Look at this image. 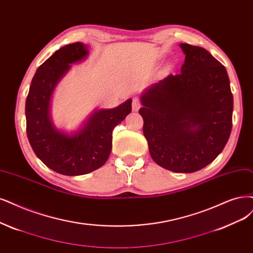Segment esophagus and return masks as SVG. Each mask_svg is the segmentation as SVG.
<instances>
[{
  "label": "esophagus",
  "instance_id": "esophagus-1",
  "mask_svg": "<svg viewBox=\"0 0 253 253\" xmlns=\"http://www.w3.org/2000/svg\"><path fill=\"white\" fill-rule=\"evenodd\" d=\"M142 104H141V101L137 98H134L132 101V110L133 111H137L139 108H141Z\"/></svg>",
  "mask_w": 253,
  "mask_h": 253
}]
</instances>
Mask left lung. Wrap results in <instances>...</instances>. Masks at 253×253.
<instances>
[{
  "label": "left lung",
  "mask_w": 253,
  "mask_h": 253,
  "mask_svg": "<svg viewBox=\"0 0 253 253\" xmlns=\"http://www.w3.org/2000/svg\"><path fill=\"white\" fill-rule=\"evenodd\" d=\"M181 72L142 92L143 132L152 160L193 173L216 160L232 127L233 97L225 67L205 49L180 43Z\"/></svg>",
  "instance_id": "1"
}]
</instances>
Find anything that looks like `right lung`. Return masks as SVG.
<instances>
[{
	"label": "right lung",
	"mask_w": 253,
	"mask_h": 253,
	"mask_svg": "<svg viewBox=\"0 0 253 253\" xmlns=\"http://www.w3.org/2000/svg\"><path fill=\"white\" fill-rule=\"evenodd\" d=\"M88 46L74 42L56 51L37 69L26 99L27 135L34 153L51 170L67 176L87 174L104 165L112 148V130L131 112L132 100L109 109H95L71 133L51 118L55 87L71 65L85 60Z\"/></svg>",
	"instance_id": "add662e5"
}]
</instances>
